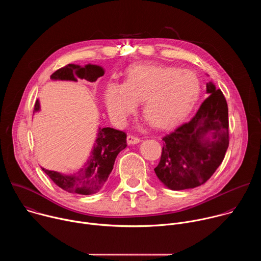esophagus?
<instances>
[{"mask_svg": "<svg viewBox=\"0 0 261 261\" xmlns=\"http://www.w3.org/2000/svg\"><path fill=\"white\" fill-rule=\"evenodd\" d=\"M127 142H128V144H135V143L140 142V139L138 137H136V136L128 135L127 136Z\"/></svg>", "mask_w": 261, "mask_h": 261, "instance_id": "1", "label": "esophagus"}]
</instances>
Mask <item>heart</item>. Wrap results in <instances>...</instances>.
<instances>
[{
    "label": "heart",
    "mask_w": 261,
    "mask_h": 261,
    "mask_svg": "<svg viewBox=\"0 0 261 261\" xmlns=\"http://www.w3.org/2000/svg\"><path fill=\"white\" fill-rule=\"evenodd\" d=\"M200 84L189 70L151 64L128 69L123 85L109 84L104 99L110 118L124 125L141 101L143 116L151 125L167 128L187 116L196 103Z\"/></svg>",
    "instance_id": "1"
}]
</instances>
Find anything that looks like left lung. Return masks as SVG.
<instances>
[{
    "mask_svg": "<svg viewBox=\"0 0 261 261\" xmlns=\"http://www.w3.org/2000/svg\"><path fill=\"white\" fill-rule=\"evenodd\" d=\"M206 93L210 95L196 115L162 138L161 159L154 170L171 190L204 184L225 157L229 145L227 102L213 83L206 84Z\"/></svg>",
    "mask_w": 261,
    "mask_h": 261,
    "instance_id": "1",
    "label": "left lung"
}]
</instances>
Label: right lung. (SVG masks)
<instances>
[{
	"label": "right lung",
	"instance_id": "add662e5",
	"mask_svg": "<svg viewBox=\"0 0 261 261\" xmlns=\"http://www.w3.org/2000/svg\"><path fill=\"white\" fill-rule=\"evenodd\" d=\"M103 68L97 65L89 64L85 67H81L79 65L68 64L54 72L50 79L72 82H77V79H82L93 83L100 76H103ZM39 109V100H36L34 113ZM126 138L127 135L123 131L109 127L102 128L99 130L98 137L87 164L81 170L70 175L44 168H42V170L58 187L66 192L82 195L97 193L104 187L114 168L117 156L127 146Z\"/></svg>",
	"mask_w": 261,
	"mask_h": 261
}]
</instances>
